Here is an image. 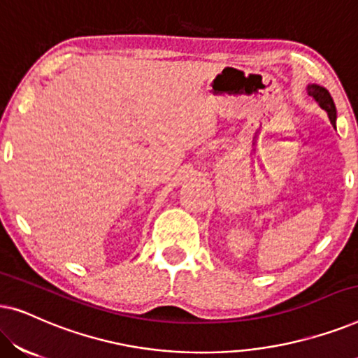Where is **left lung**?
<instances>
[{
    "label": "left lung",
    "instance_id": "1",
    "mask_svg": "<svg viewBox=\"0 0 358 358\" xmlns=\"http://www.w3.org/2000/svg\"><path fill=\"white\" fill-rule=\"evenodd\" d=\"M308 94H310L313 99H315L317 104H320L321 109H324L327 112V115H329V120L332 127L336 129V119H337V110H336V104L334 101H332V97L329 94V91L326 90V87H322L320 85H308L306 87Z\"/></svg>",
    "mask_w": 358,
    "mask_h": 358
}]
</instances>
